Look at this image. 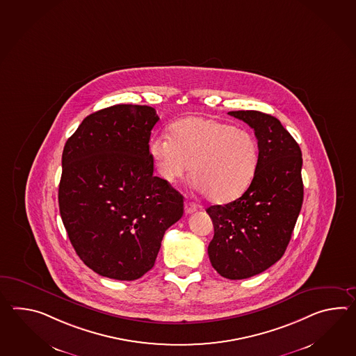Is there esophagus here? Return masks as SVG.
<instances>
[{
    "label": "esophagus",
    "mask_w": 356,
    "mask_h": 356,
    "mask_svg": "<svg viewBox=\"0 0 356 356\" xmlns=\"http://www.w3.org/2000/svg\"><path fill=\"white\" fill-rule=\"evenodd\" d=\"M197 204L195 203H193V202H189V200H185V213L190 214L194 213L195 211H197Z\"/></svg>",
    "instance_id": "1"
}]
</instances>
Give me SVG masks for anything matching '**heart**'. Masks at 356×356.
<instances>
[{"mask_svg": "<svg viewBox=\"0 0 356 356\" xmlns=\"http://www.w3.org/2000/svg\"><path fill=\"white\" fill-rule=\"evenodd\" d=\"M150 157L162 180L176 184L190 171L195 189L216 204H227L252 185L259 163L253 135L213 119L191 116L170 127V138L156 136Z\"/></svg>", "mask_w": 356, "mask_h": 356, "instance_id": "obj_1", "label": "heart"}]
</instances>
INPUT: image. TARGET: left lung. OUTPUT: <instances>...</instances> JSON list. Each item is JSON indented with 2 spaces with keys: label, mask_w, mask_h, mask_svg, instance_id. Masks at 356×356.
<instances>
[{
  "label": "left lung",
  "mask_w": 356,
  "mask_h": 356,
  "mask_svg": "<svg viewBox=\"0 0 356 356\" xmlns=\"http://www.w3.org/2000/svg\"><path fill=\"white\" fill-rule=\"evenodd\" d=\"M254 130L259 163L249 189L225 206H211L214 236L209 261L222 277L259 275L281 259L304 197L299 144L280 120L259 111H231Z\"/></svg>",
  "instance_id": "left-lung-1"
}]
</instances>
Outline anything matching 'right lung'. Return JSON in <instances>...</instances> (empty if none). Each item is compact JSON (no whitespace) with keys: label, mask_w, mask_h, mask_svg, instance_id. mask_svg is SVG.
Segmentation results:
<instances>
[{"label":"right lung","mask_w":356,"mask_h":356,"mask_svg":"<svg viewBox=\"0 0 356 356\" xmlns=\"http://www.w3.org/2000/svg\"><path fill=\"white\" fill-rule=\"evenodd\" d=\"M159 120L149 106H111L87 116L65 144L60 214L80 259L101 276L145 275L184 213L181 194L153 175Z\"/></svg>","instance_id":"obj_1"}]
</instances>
